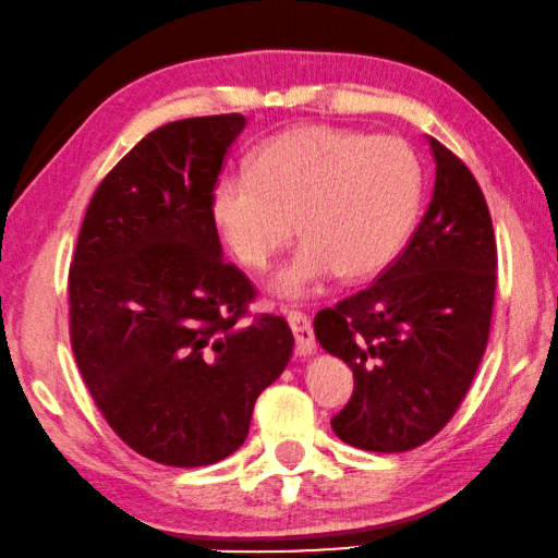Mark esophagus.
<instances>
[{
  "instance_id": "obj_1",
  "label": "esophagus",
  "mask_w": 558,
  "mask_h": 558,
  "mask_svg": "<svg viewBox=\"0 0 558 558\" xmlns=\"http://www.w3.org/2000/svg\"><path fill=\"white\" fill-rule=\"evenodd\" d=\"M287 322H289L291 331H294L296 354H299V356L312 354V351L316 349V339H314L312 322L306 319V314H302V312H289V314H287Z\"/></svg>"
}]
</instances>
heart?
I'll return each mask as SVG.
<instances>
[{"mask_svg": "<svg viewBox=\"0 0 558 558\" xmlns=\"http://www.w3.org/2000/svg\"><path fill=\"white\" fill-rule=\"evenodd\" d=\"M422 165L397 136L308 124L271 136L252 169L225 171L209 214L246 269H267L299 231L306 236L274 279L279 294H314L341 271L374 277L404 250L422 207Z\"/></svg>", "mask_w": 558, "mask_h": 558, "instance_id": "b5f03b06", "label": "heart"}]
</instances>
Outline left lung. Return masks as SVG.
<instances>
[{
    "label": "left lung",
    "mask_w": 558,
    "mask_h": 558,
    "mask_svg": "<svg viewBox=\"0 0 558 558\" xmlns=\"http://www.w3.org/2000/svg\"><path fill=\"white\" fill-rule=\"evenodd\" d=\"M432 204L407 250L372 287L322 308L314 333L354 372L331 418L364 451H409L449 424L486 351L496 291V239L474 174L428 136Z\"/></svg>",
    "instance_id": "left-lung-1"
}]
</instances>
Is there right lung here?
I'll return each mask as SVG.
<instances>
[{
    "mask_svg": "<svg viewBox=\"0 0 558 558\" xmlns=\"http://www.w3.org/2000/svg\"><path fill=\"white\" fill-rule=\"evenodd\" d=\"M242 114L169 122L101 179L70 267V337L101 416L167 466L227 459L284 372L281 316L244 322L256 291L225 262L209 194Z\"/></svg>",
    "mask_w": 558,
    "mask_h": 558,
    "instance_id": "right-lung-1",
    "label": "right lung"
}]
</instances>
